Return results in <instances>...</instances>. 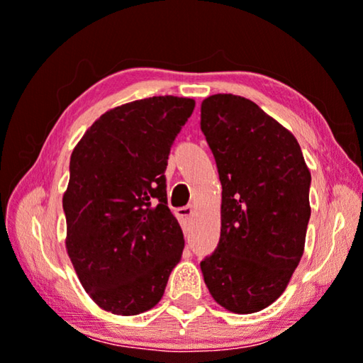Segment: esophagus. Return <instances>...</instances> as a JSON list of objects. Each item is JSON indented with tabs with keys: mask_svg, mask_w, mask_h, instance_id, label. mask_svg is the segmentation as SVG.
I'll return each mask as SVG.
<instances>
[{
	"mask_svg": "<svg viewBox=\"0 0 363 363\" xmlns=\"http://www.w3.org/2000/svg\"><path fill=\"white\" fill-rule=\"evenodd\" d=\"M193 213H195L193 206H182V208H177L175 215L178 216V220L183 221V225H186V223L190 221V218L193 216Z\"/></svg>",
	"mask_w": 363,
	"mask_h": 363,
	"instance_id": "1",
	"label": "esophagus"
}]
</instances>
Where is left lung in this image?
Returning <instances> with one entry per match:
<instances>
[{
  "label": "left lung",
  "mask_w": 363,
  "mask_h": 363,
  "mask_svg": "<svg viewBox=\"0 0 363 363\" xmlns=\"http://www.w3.org/2000/svg\"><path fill=\"white\" fill-rule=\"evenodd\" d=\"M201 132L223 186L220 242L200 262L205 284L225 309L259 312L284 292L304 252L311 172L296 137L250 99L206 97Z\"/></svg>",
  "instance_id": "1"
}]
</instances>
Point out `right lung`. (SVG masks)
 I'll list each match as a JSON object with an SVG mask.
<instances>
[{"label":"right lung","mask_w":363,"mask_h":363,"mask_svg":"<svg viewBox=\"0 0 363 363\" xmlns=\"http://www.w3.org/2000/svg\"><path fill=\"white\" fill-rule=\"evenodd\" d=\"M195 108L158 96L102 113L72 150L66 250L92 301L117 315L158 304L185 240L167 206V160Z\"/></svg>","instance_id":"right-lung-1"}]
</instances>
